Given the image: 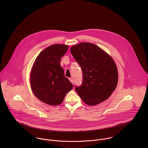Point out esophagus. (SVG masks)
Masks as SVG:
<instances>
[{"label": "esophagus", "instance_id": "obj_1", "mask_svg": "<svg viewBox=\"0 0 148 148\" xmlns=\"http://www.w3.org/2000/svg\"><path fill=\"white\" fill-rule=\"evenodd\" d=\"M69 81H70L72 84H73V79H72V78H69Z\"/></svg>", "mask_w": 148, "mask_h": 148}]
</instances>
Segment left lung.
<instances>
[{
	"mask_svg": "<svg viewBox=\"0 0 148 148\" xmlns=\"http://www.w3.org/2000/svg\"><path fill=\"white\" fill-rule=\"evenodd\" d=\"M71 52L83 72V82L75 90L89 106L106 100L117 86L118 71L113 59L101 48L90 42L71 48Z\"/></svg>",
	"mask_w": 148,
	"mask_h": 148,
	"instance_id": "8db88e82",
	"label": "left lung"
}]
</instances>
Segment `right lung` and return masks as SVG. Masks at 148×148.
<instances>
[{
  "instance_id": "right-lung-1",
  "label": "right lung",
  "mask_w": 148,
  "mask_h": 148,
  "mask_svg": "<svg viewBox=\"0 0 148 148\" xmlns=\"http://www.w3.org/2000/svg\"><path fill=\"white\" fill-rule=\"evenodd\" d=\"M68 45L53 44L42 51L33 65L30 83L34 94L43 103L51 106L60 104L73 85L65 76L60 60Z\"/></svg>"
}]
</instances>
